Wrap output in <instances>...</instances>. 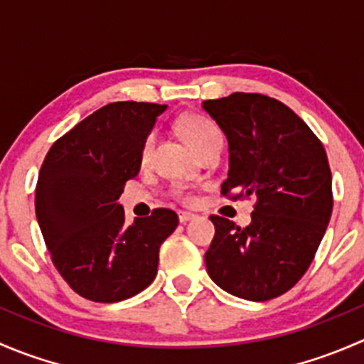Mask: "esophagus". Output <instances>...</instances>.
Returning a JSON list of instances; mask_svg holds the SVG:
<instances>
[{"label": "esophagus", "mask_w": 364, "mask_h": 364, "mask_svg": "<svg viewBox=\"0 0 364 364\" xmlns=\"http://www.w3.org/2000/svg\"><path fill=\"white\" fill-rule=\"evenodd\" d=\"M178 216H179V222L186 223V222H190V220L196 218L197 215H196V213H190V211H179Z\"/></svg>", "instance_id": "esophagus-1"}]
</instances>
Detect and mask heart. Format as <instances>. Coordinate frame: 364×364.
<instances>
[{
    "instance_id": "obj_1",
    "label": "heart",
    "mask_w": 364,
    "mask_h": 364,
    "mask_svg": "<svg viewBox=\"0 0 364 364\" xmlns=\"http://www.w3.org/2000/svg\"><path fill=\"white\" fill-rule=\"evenodd\" d=\"M179 132L185 137V141L192 146L196 151H200L204 146H208L209 142L215 141V139L222 137L220 130L203 116H188L179 123ZM153 144H155V132H149L144 139V144H142V160H146L151 153Z\"/></svg>"
}]
</instances>
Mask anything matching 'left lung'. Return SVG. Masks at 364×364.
I'll use <instances>...</instances> for the list:
<instances>
[{
  "label": "left lung",
  "instance_id": "8db88e82",
  "mask_svg": "<svg viewBox=\"0 0 364 364\" xmlns=\"http://www.w3.org/2000/svg\"><path fill=\"white\" fill-rule=\"evenodd\" d=\"M203 109L229 142L222 193L257 199L245 229L211 216L208 274L241 299H273L299 282L324 237L333 211L328 155L297 114L266 95L232 93Z\"/></svg>",
  "mask_w": 364,
  "mask_h": 364
}]
</instances>
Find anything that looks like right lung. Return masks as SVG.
<instances>
[{"label":"right lung","mask_w":364,"mask_h":364,"mask_svg":"<svg viewBox=\"0 0 364 364\" xmlns=\"http://www.w3.org/2000/svg\"><path fill=\"white\" fill-rule=\"evenodd\" d=\"M167 105L114 102L58 139L36 183L35 209L53 262L79 296L116 303L144 291L160 245L178 227L171 209L124 223L117 203L141 171L142 144Z\"/></svg>","instance_id":"obj_1"}]
</instances>
